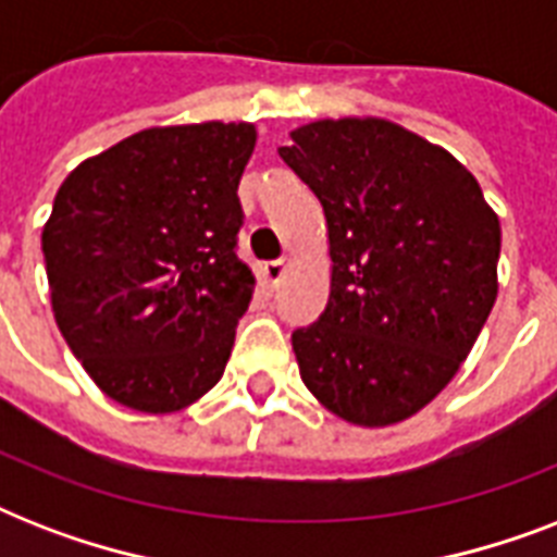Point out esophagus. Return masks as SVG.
Here are the masks:
<instances>
[{
  "label": "esophagus",
  "instance_id": "obj_1",
  "mask_svg": "<svg viewBox=\"0 0 557 557\" xmlns=\"http://www.w3.org/2000/svg\"><path fill=\"white\" fill-rule=\"evenodd\" d=\"M286 269H288V260H271L265 262V280H269L271 286H277L280 280L286 277Z\"/></svg>",
  "mask_w": 557,
  "mask_h": 557
}]
</instances>
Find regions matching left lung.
Listing matches in <instances>:
<instances>
[{"label": "left lung", "mask_w": 557, "mask_h": 557, "mask_svg": "<svg viewBox=\"0 0 557 557\" xmlns=\"http://www.w3.org/2000/svg\"><path fill=\"white\" fill-rule=\"evenodd\" d=\"M280 159L330 227V304L292 332L300 379L352 424L419 413L492 314L500 219L450 152L381 117L300 126Z\"/></svg>", "instance_id": "obj_1"}]
</instances>
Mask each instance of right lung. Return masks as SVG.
Listing matches in <instances>:
<instances>
[{"mask_svg": "<svg viewBox=\"0 0 557 557\" xmlns=\"http://www.w3.org/2000/svg\"><path fill=\"white\" fill-rule=\"evenodd\" d=\"M251 124L152 126L69 173L42 227L51 309L109 398L173 413L225 372L253 295L236 253Z\"/></svg>", "mask_w": 557, "mask_h": 557, "instance_id": "1", "label": "right lung"}]
</instances>
